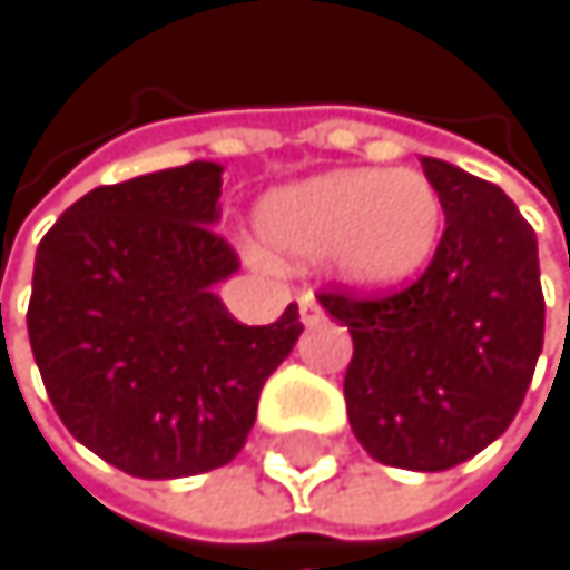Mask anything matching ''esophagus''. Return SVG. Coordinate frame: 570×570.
<instances>
[{
	"label": "esophagus",
	"mask_w": 570,
	"mask_h": 570,
	"mask_svg": "<svg viewBox=\"0 0 570 570\" xmlns=\"http://www.w3.org/2000/svg\"><path fill=\"white\" fill-rule=\"evenodd\" d=\"M297 304H301V321H304V324H317V321H324V307L317 304V297H314L311 291H304V294L297 297Z\"/></svg>",
	"instance_id": "34e87169"
}]
</instances>
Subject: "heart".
<instances>
[{
  "instance_id": "heart-1",
  "label": "heart",
  "mask_w": 570,
  "mask_h": 570,
  "mask_svg": "<svg viewBox=\"0 0 570 570\" xmlns=\"http://www.w3.org/2000/svg\"><path fill=\"white\" fill-rule=\"evenodd\" d=\"M441 194L417 170H327L269 190L256 225L283 263L332 259L358 287L417 273L441 238Z\"/></svg>"
}]
</instances>
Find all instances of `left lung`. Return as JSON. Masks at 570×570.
I'll list each match as a JSON object with an SVG mask.
<instances>
[{
    "label": "left lung",
    "mask_w": 570,
    "mask_h": 570,
    "mask_svg": "<svg viewBox=\"0 0 570 570\" xmlns=\"http://www.w3.org/2000/svg\"><path fill=\"white\" fill-rule=\"evenodd\" d=\"M444 235L431 266L393 294H317L352 335L345 406L383 465L444 472L517 417L543 348L537 235L495 184L424 157Z\"/></svg>",
    "instance_id": "1"
}]
</instances>
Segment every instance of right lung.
<instances>
[{"label": "right lung", "mask_w": 570, "mask_h": 570, "mask_svg": "<svg viewBox=\"0 0 570 570\" xmlns=\"http://www.w3.org/2000/svg\"><path fill=\"white\" fill-rule=\"evenodd\" d=\"M222 167L194 160L88 190L43 235L27 311L57 417L136 479H184L243 451L263 383L304 324H238L215 283L238 269Z\"/></svg>", "instance_id": "1"}]
</instances>
